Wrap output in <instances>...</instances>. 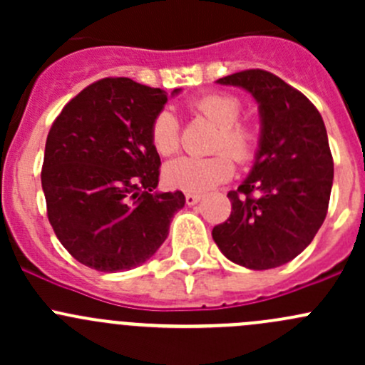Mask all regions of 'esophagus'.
Instances as JSON below:
<instances>
[{
  "label": "esophagus",
  "mask_w": 365,
  "mask_h": 365,
  "mask_svg": "<svg viewBox=\"0 0 365 365\" xmlns=\"http://www.w3.org/2000/svg\"><path fill=\"white\" fill-rule=\"evenodd\" d=\"M200 200H201L200 194H192V192L185 194V201H187V205H189V206L197 205V203H200Z\"/></svg>",
  "instance_id": "1"
}]
</instances>
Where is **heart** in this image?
Wrapping results in <instances>:
<instances>
[{
    "mask_svg": "<svg viewBox=\"0 0 365 365\" xmlns=\"http://www.w3.org/2000/svg\"><path fill=\"white\" fill-rule=\"evenodd\" d=\"M194 109L219 127L213 150L219 153L210 157H180L164 165V182L173 189L185 192H205L233 175V160L252 159L257 145V134L251 125L240 123L242 102L227 93H210L194 102ZM153 148L162 157L173 155L180 146V125L169 109L157 114L150 130Z\"/></svg>",
    "mask_w": 365,
    "mask_h": 365,
    "instance_id": "obj_1",
    "label": "heart"
}]
</instances>
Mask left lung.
Wrapping results in <instances>:
<instances>
[{
	"label": "left lung",
	"instance_id": "left-lung-1",
	"mask_svg": "<svg viewBox=\"0 0 365 365\" xmlns=\"http://www.w3.org/2000/svg\"><path fill=\"white\" fill-rule=\"evenodd\" d=\"M217 83L252 95L261 130L251 173L227 194L230 219L212 237L240 267L277 268L311 244L327 217L334 162L325 123L305 95L270 72L244 70Z\"/></svg>",
	"mask_w": 365,
	"mask_h": 365
}]
</instances>
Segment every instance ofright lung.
Listing matches in <instances>:
<instances>
[{
  "label": "right lung",
  "instance_id": "add662e5",
  "mask_svg": "<svg viewBox=\"0 0 365 365\" xmlns=\"http://www.w3.org/2000/svg\"><path fill=\"white\" fill-rule=\"evenodd\" d=\"M173 90L171 97L180 93ZM168 93L128 77L84 88L54 120L42 189L47 217L67 251L98 272L148 261L169 235L185 196L160 192V157L150 130Z\"/></svg>",
  "mask_w": 365,
  "mask_h": 365
}]
</instances>
